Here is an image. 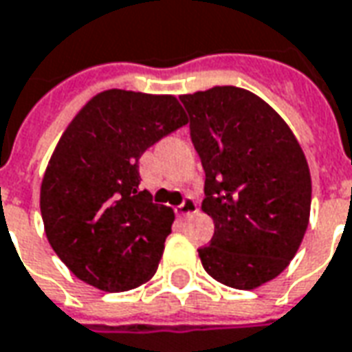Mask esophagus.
<instances>
[{
  "label": "esophagus",
  "mask_w": 352,
  "mask_h": 352,
  "mask_svg": "<svg viewBox=\"0 0 352 352\" xmlns=\"http://www.w3.org/2000/svg\"><path fill=\"white\" fill-rule=\"evenodd\" d=\"M176 212L180 217H191V214H195L197 212V201L193 199V197H186V199L182 201L180 207L176 208Z\"/></svg>",
  "instance_id": "esophagus-1"
}]
</instances>
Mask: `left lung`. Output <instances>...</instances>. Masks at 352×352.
Listing matches in <instances>:
<instances>
[{
	"label": "left lung",
	"mask_w": 352,
	"mask_h": 352,
	"mask_svg": "<svg viewBox=\"0 0 352 352\" xmlns=\"http://www.w3.org/2000/svg\"><path fill=\"white\" fill-rule=\"evenodd\" d=\"M205 170L203 212L214 222L199 249L208 276L254 289L287 268L310 217L309 162L266 101L236 86L180 96Z\"/></svg>",
	"instance_id": "1"
}]
</instances>
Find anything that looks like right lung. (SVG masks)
Returning <instances> with one entry per match:
<instances>
[{"mask_svg": "<svg viewBox=\"0 0 352 352\" xmlns=\"http://www.w3.org/2000/svg\"><path fill=\"white\" fill-rule=\"evenodd\" d=\"M184 124L174 96L107 89L67 126L43 174L40 208L50 245L78 280L118 293L157 272L174 210L140 190L138 162Z\"/></svg>", "mask_w": 352, "mask_h": 352, "instance_id": "obj_1", "label": "right lung"}]
</instances>
